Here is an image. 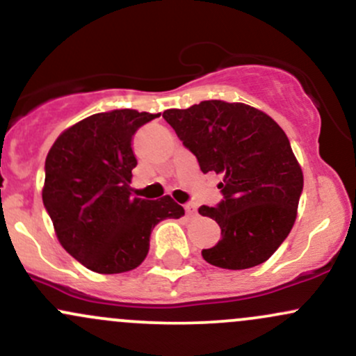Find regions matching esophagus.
<instances>
[{
	"label": "esophagus",
	"instance_id": "esophagus-1",
	"mask_svg": "<svg viewBox=\"0 0 356 356\" xmlns=\"http://www.w3.org/2000/svg\"><path fill=\"white\" fill-rule=\"evenodd\" d=\"M184 209H186V213H188L189 216L196 215V204H194V203H186Z\"/></svg>",
	"mask_w": 356,
	"mask_h": 356
}]
</instances>
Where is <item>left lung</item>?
Returning <instances> with one entry per match:
<instances>
[{
    "mask_svg": "<svg viewBox=\"0 0 356 356\" xmlns=\"http://www.w3.org/2000/svg\"><path fill=\"white\" fill-rule=\"evenodd\" d=\"M163 119L203 174L223 175V200L215 208H200V215L222 228V241L201 250L204 261L223 269L268 261L290 234L304 189L285 131L259 109L223 100L168 109Z\"/></svg>",
    "mask_w": 356,
    "mask_h": 356,
    "instance_id": "8db88e82",
    "label": "left lung"
}]
</instances>
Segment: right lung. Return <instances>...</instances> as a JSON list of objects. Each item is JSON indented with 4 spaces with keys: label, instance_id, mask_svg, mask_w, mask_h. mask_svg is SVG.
Listing matches in <instances>:
<instances>
[{
    "label": "right lung",
    "instance_id": "obj_1",
    "mask_svg": "<svg viewBox=\"0 0 356 356\" xmlns=\"http://www.w3.org/2000/svg\"><path fill=\"white\" fill-rule=\"evenodd\" d=\"M155 118L133 109L99 112L59 134L47 153L44 207L66 252L95 273L138 268L153 227L184 215L170 196H131V170L138 163L133 136Z\"/></svg>",
    "mask_w": 356,
    "mask_h": 356
}]
</instances>
